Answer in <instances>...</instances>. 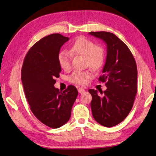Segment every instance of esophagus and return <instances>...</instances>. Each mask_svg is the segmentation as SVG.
Wrapping results in <instances>:
<instances>
[{"instance_id":"esophagus-1","label":"esophagus","mask_w":156,"mask_h":156,"mask_svg":"<svg viewBox=\"0 0 156 156\" xmlns=\"http://www.w3.org/2000/svg\"><path fill=\"white\" fill-rule=\"evenodd\" d=\"M85 90L83 88H81V87H79L78 88V92L79 94H83V92H84Z\"/></svg>"}]
</instances>
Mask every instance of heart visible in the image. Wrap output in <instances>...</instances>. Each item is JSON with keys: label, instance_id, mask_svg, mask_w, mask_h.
Masks as SVG:
<instances>
[{"label": "heart", "instance_id": "b5f03b06", "mask_svg": "<svg viewBox=\"0 0 156 156\" xmlns=\"http://www.w3.org/2000/svg\"><path fill=\"white\" fill-rule=\"evenodd\" d=\"M72 55H80L84 58V66L97 70L104 63L105 51L103 46L95 45L94 42L85 37L77 39L69 48L68 52L63 51L58 55V62L64 70H68L71 68ZM92 77L90 71L74 72L69 77L72 83L84 84Z\"/></svg>", "mask_w": 156, "mask_h": 156}]
</instances>
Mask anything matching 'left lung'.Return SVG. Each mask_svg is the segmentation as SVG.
<instances>
[{
  "label": "left lung",
  "instance_id": "obj_1",
  "mask_svg": "<svg viewBox=\"0 0 156 156\" xmlns=\"http://www.w3.org/2000/svg\"><path fill=\"white\" fill-rule=\"evenodd\" d=\"M89 34L102 39L107 46L103 75L99 78L100 82H106L107 89L103 97L98 90H88L92 96V115L100 125L112 127L124 120L133 106L137 90L136 62L129 48L114 34L97 31Z\"/></svg>",
  "mask_w": 156,
  "mask_h": 156
}]
</instances>
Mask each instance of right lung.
<instances>
[{"mask_svg":"<svg viewBox=\"0 0 156 156\" xmlns=\"http://www.w3.org/2000/svg\"><path fill=\"white\" fill-rule=\"evenodd\" d=\"M69 40L59 34L41 39L32 46L24 58L21 80L30 109L41 122L52 128L66 123L77 95V88L69 85L63 92L54 87L61 68L58 55Z\"/></svg>","mask_w":156,"mask_h":156,"instance_id":"right-lung-1","label":"right lung"}]
</instances>
